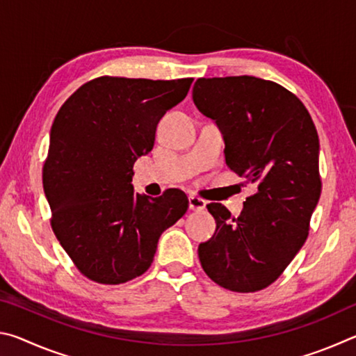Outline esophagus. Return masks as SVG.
<instances>
[{
    "instance_id": "obj_1",
    "label": "esophagus",
    "mask_w": 356,
    "mask_h": 356,
    "mask_svg": "<svg viewBox=\"0 0 356 356\" xmlns=\"http://www.w3.org/2000/svg\"><path fill=\"white\" fill-rule=\"evenodd\" d=\"M188 207H190V210H196V212H201V210L206 209V201L201 200V197L190 196L188 197Z\"/></svg>"
}]
</instances>
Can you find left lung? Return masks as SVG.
I'll return each instance as SVG.
<instances>
[{
  "instance_id": "8db88e82",
  "label": "left lung",
  "mask_w": 356,
  "mask_h": 356,
  "mask_svg": "<svg viewBox=\"0 0 356 356\" xmlns=\"http://www.w3.org/2000/svg\"><path fill=\"white\" fill-rule=\"evenodd\" d=\"M193 102L221 130L226 165L257 185L237 218L209 204L216 229L197 248L201 265L229 291H261L308 237L322 190L316 125L297 95L250 75L200 78Z\"/></svg>"
}]
</instances>
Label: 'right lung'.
Listing matches in <instances>:
<instances>
[{
    "label": "right lung",
    "mask_w": 356,
    "mask_h": 356,
    "mask_svg": "<svg viewBox=\"0 0 356 356\" xmlns=\"http://www.w3.org/2000/svg\"><path fill=\"white\" fill-rule=\"evenodd\" d=\"M193 78L100 76L65 100L53 120L44 165L51 227L76 268L100 284H122L150 267L156 243L188 209L185 193L134 191L138 156L156 124L188 94Z\"/></svg>",
    "instance_id": "1"
}]
</instances>
